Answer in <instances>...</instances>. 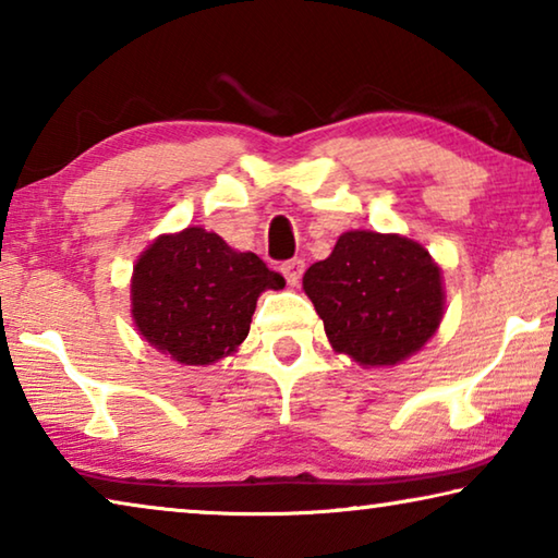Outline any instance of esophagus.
I'll use <instances>...</instances> for the list:
<instances>
[{
  "label": "esophagus",
  "instance_id": "esophagus-1",
  "mask_svg": "<svg viewBox=\"0 0 558 558\" xmlns=\"http://www.w3.org/2000/svg\"><path fill=\"white\" fill-rule=\"evenodd\" d=\"M280 270H282V276H286V280H288V286H300V278H302V272H305V260L302 258H292V260H286L280 266Z\"/></svg>",
  "mask_w": 558,
  "mask_h": 558
}]
</instances>
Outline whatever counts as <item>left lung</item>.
I'll use <instances>...</instances> for the list:
<instances>
[{
	"instance_id": "1",
	"label": "left lung",
	"mask_w": 558,
	"mask_h": 558,
	"mask_svg": "<svg viewBox=\"0 0 558 558\" xmlns=\"http://www.w3.org/2000/svg\"><path fill=\"white\" fill-rule=\"evenodd\" d=\"M337 352L393 366L428 342L442 317L440 270L428 251L393 233L349 231L302 278Z\"/></svg>"
}]
</instances>
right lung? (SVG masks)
<instances>
[{
    "instance_id": "add662e5",
    "label": "right lung",
    "mask_w": 558,
    "mask_h": 558,
    "mask_svg": "<svg viewBox=\"0 0 558 558\" xmlns=\"http://www.w3.org/2000/svg\"><path fill=\"white\" fill-rule=\"evenodd\" d=\"M286 286L256 253L192 226L162 235L132 276V317L149 344L179 364L204 366L231 354L251 329L263 290Z\"/></svg>"
}]
</instances>
